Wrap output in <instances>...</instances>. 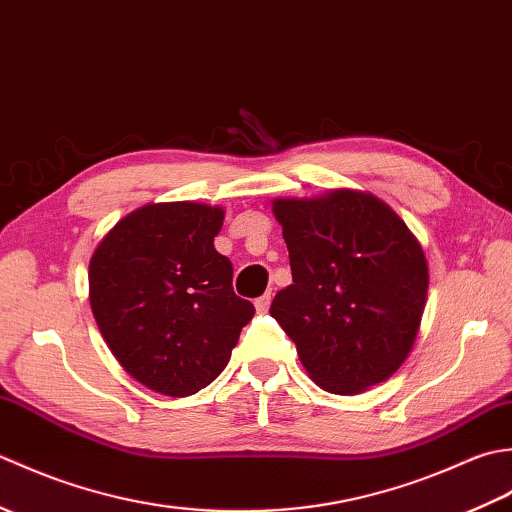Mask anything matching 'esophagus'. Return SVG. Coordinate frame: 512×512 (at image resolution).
<instances>
[{"instance_id": "34e87169", "label": "esophagus", "mask_w": 512, "mask_h": 512, "mask_svg": "<svg viewBox=\"0 0 512 512\" xmlns=\"http://www.w3.org/2000/svg\"><path fill=\"white\" fill-rule=\"evenodd\" d=\"M255 308H257V312H266L270 308V292H266V295L255 299Z\"/></svg>"}]
</instances>
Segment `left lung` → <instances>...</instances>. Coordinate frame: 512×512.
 <instances>
[{
    "label": "left lung",
    "instance_id": "obj_1",
    "mask_svg": "<svg viewBox=\"0 0 512 512\" xmlns=\"http://www.w3.org/2000/svg\"><path fill=\"white\" fill-rule=\"evenodd\" d=\"M292 284L270 314L321 389L354 396L405 363L420 330L429 266L420 242L376 195L334 189L273 200Z\"/></svg>",
    "mask_w": 512,
    "mask_h": 512
}]
</instances>
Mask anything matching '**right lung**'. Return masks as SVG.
<instances>
[{"instance_id": "add662e5", "label": "right lung", "mask_w": 512, "mask_h": 512, "mask_svg": "<svg viewBox=\"0 0 512 512\" xmlns=\"http://www.w3.org/2000/svg\"><path fill=\"white\" fill-rule=\"evenodd\" d=\"M222 222V206L145 204L90 259V306L107 347L158 394L182 398L211 385L255 314L213 246Z\"/></svg>"}]
</instances>
